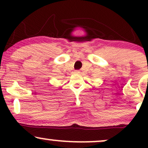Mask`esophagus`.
<instances>
[{"instance_id": "34e87169", "label": "esophagus", "mask_w": 148, "mask_h": 148, "mask_svg": "<svg viewBox=\"0 0 148 148\" xmlns=\"http://www.w3.org/2000/svg\"><path fill=\"white\" fill-rule=\"evenodd\" d=\"M74 72H75V74H79V73H80L79 70H76Z\"/></svg>"}]
</instances>
